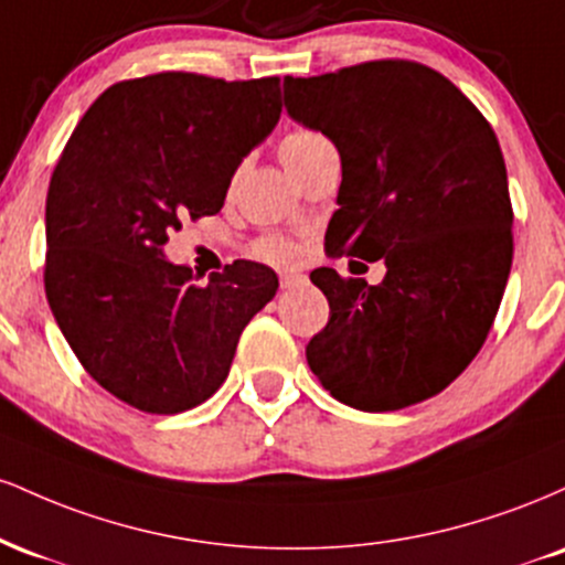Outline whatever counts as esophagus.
Returning a JSON list of instances; mask_svg holds the SVG:
<instances>
[{
	"label": "esophagus",
	"instance_id": "obj_1",
	"mask_svg": "<svg viewBox=\"0 0 565 565\" xmlns=\"http://www.w3.org/2000/svg\"><path fill=\"white\" fill-rule=\"evenodd\" d=\"M305 276H300V274H295V270H281V274H278V281H281V289H289V287H295V284H300Z\"/></svg>",
	"mask_w": 565,
	"mask_h": 565
}]
</instances>
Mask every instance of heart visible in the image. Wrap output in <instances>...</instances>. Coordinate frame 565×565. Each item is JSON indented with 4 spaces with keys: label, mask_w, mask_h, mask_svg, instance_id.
<instances>
[{
    "label": "heart",
    "mask_w": 565,
    "mask_h": 565,
    "mask_svg": "<svg viewBox=\"0 0 565 565\" xmlns=\"http://www.w3.org/2000/svg\"><path fill=\"white\" fill-rule=\"evenodd\" d=\"M332 148L323 135L313 132V129H295V132H287L281 140H278V159L284 161L291 178H300V174L308 170V164L319 157L321 151ZM255 255L263 257V260L270 263H291L297 257V246L287 242V238L278 236H265L255 244Z\"/></svg>",
    "instance_id": "b5f03b06"
}]
</instances>
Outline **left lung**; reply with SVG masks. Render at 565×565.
<instances>
[{
	"instance_id": "obj_1",
	"label": "left lung",
	"mask_w": 565,
	"mask_h": 565,
	"mask_svg": "<svg viewBox=\"0 0 565 565\" xmlns=\"http://www.w3.org/2000/svg\"><path fill=\"white\" fill-rule=\"evenodd\" d=\"M284 103L340 151L327 255L387 268L377 287L310 274L329 300L310 369L361 412L433 398L483 348L508 287L512 204L494 129L444 74L401 57L287 76Z\"/></svg>"
}]
</instances>
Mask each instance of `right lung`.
<instances>
[{"label":"right lung","instance_id":"1","mask_svg":"<svg viewBox=\"0 0 565 565\" xmlns=\"http://www.w3.org/2000/svg\"><path fill=\"white\" fill-rule=\"evenodd\" d=\"M278 116V76L161 71L111 84L71 132L50 178L44 291L84 372L127 406L204 404L246 323L274 300L268 265L236 260L199 284L161 246L183 220L217 215Z\"/></svg>","mask_w":565,"mask_h":565}]
</instances>
